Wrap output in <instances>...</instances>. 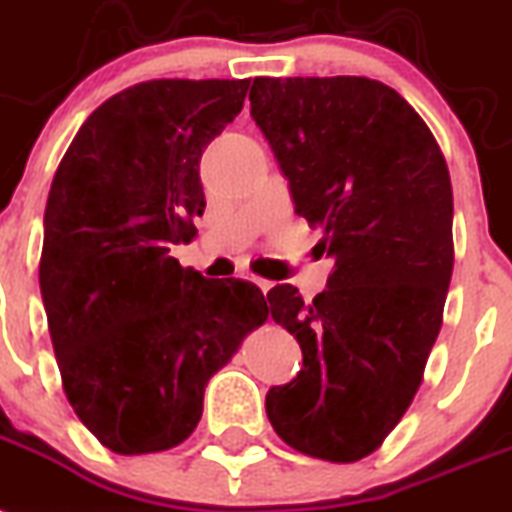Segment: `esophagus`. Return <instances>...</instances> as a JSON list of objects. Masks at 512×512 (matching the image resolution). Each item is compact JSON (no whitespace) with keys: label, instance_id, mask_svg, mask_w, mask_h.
<instances>
[{"label":"esophagus","instance_id":"esophagus-1","mask_svg":"<svg viewBox=\"0 0 512 512\" xmlns=\"http://www.w3.org/2000/svg\"><path fill=\"white\" fill-rule=\"evenodd\" d=\"M251 282H253V285H256V287H259L261 293H269V290H272V287H274V282L261 280V277H251Z\"/></svg>","mask_w":512,"mask_h":512}]
</instances>
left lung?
Instances as JSON below:
<instances>
[{"label":"left lung","mask_w":512,"mask_h":512,"mask_svg":"<svg viewBox=\"0 0 512 512\" xmlns=\"http://www.w3.org/2000/svg\"><path fill=\"white\" fill-rule=\"evenodd\" d=\"M251 117L287 177L295 214L335 259L327 290L266 293L303 369L266 392V416L311 458L353 463L408 411L453 277V185L416 109L379 80L256 78Z\"/></svg>","instance_id":"1"}]
</instances>
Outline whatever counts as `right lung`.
<instances>
[{
    "instance_id": "right-lung-1",
    "label": "right lung",
    "mask_w": 512,
    "mask_h": 512,
    "mask_svg": "<svg viewBox=\"0 0 512 512\" xmlns=\"http://www.w3.org/2000/svg\"><path fill=\"white\" fill-rule=\"evenodd\" d=\"M248 80H149L112 96L70 143L44 211L41 298L75 416L120 455L190 437L204 390L264 293L206 280L170 251L204 214L201 154L243 109Z\"/></svg>"
}]
</instances>
